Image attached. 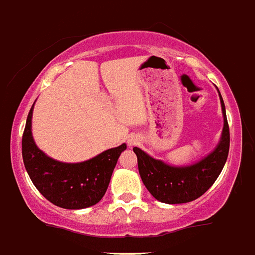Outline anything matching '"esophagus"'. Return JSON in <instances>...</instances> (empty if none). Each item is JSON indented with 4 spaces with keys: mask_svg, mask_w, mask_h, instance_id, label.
<instances>
[{
    "mask_svg": "<svg viewBox=\"0 0 255 255\" xmlns=\"http://www.w3.org/2000/svg\"><path fill=\"white\" fill-rule=\"evenodd\" d=\"M131 144H132V143H130V145H131Z\"/></svg>",
    "mask_w": 255,
    "mask_h": 255,
    "instance_id": "34e87169",
    "label": "esophagus"
}]
</instances>
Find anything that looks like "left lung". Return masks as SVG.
<instances>
[{
	"label": "left lung",
	"instance_id": "8db88e82",
	"mask_svg": "<svg viewBox=\"0 0 255 255\" xmlns=\"http://www.w3.org/2000/svg\"><path fill=\"white\" fill-rule=\"evenodd\" d=\"M224 112V130L218 147L208 157L188 167H171L154 159L139 148L132 150L138 157V168L143 184L150 194L167 204L188 203L203 195L220 176L230 149V129L225 103L220 94Z\"/></svg>",
	"mask_w": 255,
	"mask_h": 255
}]
</instances>
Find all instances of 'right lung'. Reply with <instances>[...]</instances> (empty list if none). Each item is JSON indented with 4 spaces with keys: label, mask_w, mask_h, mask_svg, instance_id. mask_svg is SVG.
Instances as JSON below:
<instances>
[{
    "label": "right lung",
    "mask_w": 255,
    "mask_h": 255,
    "mask_svg": "<svg viewBox=\"0 0 255 255\" xmlns=\"http://www.w3.org/2000/svg\"><path fill=\"white\" fill-rule=\"evenodd\" d=\"M34 106V105H33ZM22 134V161L35 188L55 206L82 209L97 204L105 195L112 172L126 144L101 153L82 163H62L39 150L31 136V114Z\"/></svg>",
    "instance_id": "add662e5"
}]
</instances>
